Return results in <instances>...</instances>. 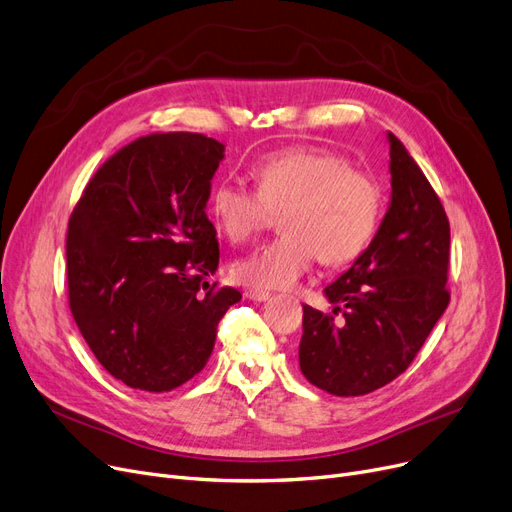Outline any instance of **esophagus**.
<instances>
[{
	"mask_svg": "<svg viewBox=\"0 0 512 512\" xmlns=\"http://www.w3.org/2000/svg\"><path fill=\"white\" fill-rule=\"evenodd\" d=\"M244 297L249 301H268L272 295L268 291H261V288H249V291H244Z\"/></svg>",
	"mask_w": 512,
	"mask_h": 512,
	"instance_id": "obj_1",
	"label": "esophagus"
}]
</instances>
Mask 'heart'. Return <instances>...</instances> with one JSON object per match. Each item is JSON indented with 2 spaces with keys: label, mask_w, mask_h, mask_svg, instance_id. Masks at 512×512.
<instances>
[{
  "label": "heart",
  "mask_w": 512,
  "mask_h": 512,
  "mask_svg": "<svg viewBox=\"0 0 512 512\" xmlns=\"http://www.w3.org/2000/svg\"><path fill=\"white\" fill-rule=\"evenodd\" d=\"M255 190L221 180L209 209L234 242L255 236L272 213H282V236L232 265L238 282L272 291L293 286L314 263L345 265L360 257L379 228L383 192L372 175L353 169L341 154L320 148H286L261 157Z\"/></svg>",
  "instance_id": "b5f03b06"
}]
</instances>
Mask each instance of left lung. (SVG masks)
Returning <instances> with one entry per match:
<instances>
[{"label":"left lung","instance_id":"obj_1","mask_svg":"<svg viewBox=\"0 0 512 512\" xmlns=\"http://www.w3.org/2000/svg\"><path fill=\"white\" fill-rule=\"evenodd\" d=\"M387 142V213L368 249L324 288L341 318L303 305L301 372L339 397L366 395L402 374L450 303L446 211L406 146L391 131Z\"/></svg>","mask_w":512,"mask_h":512}]
</instances>
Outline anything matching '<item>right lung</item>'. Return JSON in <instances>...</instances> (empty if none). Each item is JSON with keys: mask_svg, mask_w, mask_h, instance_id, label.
Segmentation results:
<instances>
[{"mask_svg": "<svg viewBox=\"0 0 512 512\" xmlns=\"http://www.w3.org/2000/svg\"><path fill=\"white\" fill-rule=\"evenodd\" d=\"M224 152L203 133H152L98 169L71 215L73 318L96 360L131 389L163 393L190 381L242 299L209 284L219 244L207 201Z\"/></svg>", "mask_w": 512, "mask_h": 512, "instance_id": "1", "label": "right lung"}]
</instances>
